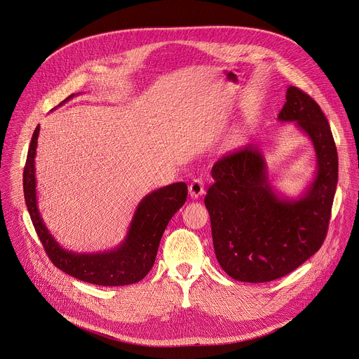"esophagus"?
I'll return each instance as SVG.
<instances>
[{
    "mask_svg": "<svg viewBox=\"0 0 359 359\" xmlns=\"http://www.w3.org/2000/svg\"><path fill=\"white\" fill-rule=\"evenodd\" d=\"M189 193L193 198H198L203 193H205V184H203V179L197 177L191 182V184L189 186Z\"/></svg>",
    "mask_w": 359,
    "mask_h": 359,
    "instance_id": "1",
    "label": "esophagus"
}]
</instances>
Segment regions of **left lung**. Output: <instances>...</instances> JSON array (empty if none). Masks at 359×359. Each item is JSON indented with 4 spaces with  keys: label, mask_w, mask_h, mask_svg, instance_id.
I'll return each instance as SVG.
<instances>
[{
    "label": "left lung",
    "mask_w": 359,
    "mask_h": 359,
    "mask_svg": "<svg viewBox=\"0 0 359 359\" xmlns=\"http://www.w3.org/2000/svg\"><path fill=\"white\" fill-rule=\"evenodd\" d=\"M278 120L296 122L314 144L317 173L303 196H277L255 144L216 161L205 196L216 259L227 276L242 282L287 276L318 252L327 234L339 176L330 126L318 103L297 86L287 88Z\"/></svg>",
    "instance_id": "8db88e82"
}]
</instances>
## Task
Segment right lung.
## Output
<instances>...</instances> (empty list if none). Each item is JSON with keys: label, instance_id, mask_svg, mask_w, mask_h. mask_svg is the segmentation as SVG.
Masks as SVG:
<instances>
[{"label": "right lung", "instance_id": "obj_1", "mask_svg": "<svg viewBox=\"0 0 359 359\" xmlns=\"http://www.w3.org/2000/svg\"><path fill=\"white\" fill-rule=\"evenodd\" d=\"M70 95L60 104L72 99ZM40 125L36 128L23 172V191L26 205L50 262L74 278L102 285L122 286L136 283L153 269L161 237L172 216L187 199V184L183 182L158 189L140 201L132 217L126 237L118 248L100 253H74L63 249L45 227L41 219L36 196L34 158Z\"/></svg>", "mask_w": 359, "mask_h": 359}]
</instances>
